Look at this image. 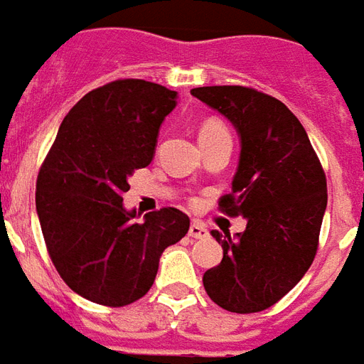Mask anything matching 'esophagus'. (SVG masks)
<instances>
[{"instance_id":"34e87169","label":"esophagus","mask_w":364,"mask_h":364,"mask_svg":"<svg viewBox=\"0 0 364 364\" xmlns=\"http://www.w3.org/2000/svg\"><path fill=\"white\" fill-rule=\"evenodd\" d=\"M188 235L194 237V239H205L210 235V231L203 228V223H200V221H192V225L188 229Z\"/></svg>"}]
</instances>
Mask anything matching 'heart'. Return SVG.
<instances>
[{
	"label": "heart",
	"instance_id": "heart-1",
	"mask_svg": "<svg viewBox=\"0 0 364 364\" xmlns=\"http://www.w3.org/2000/svg\"><path fill=\"white\" fill-rule=\"evenodd\" d=\"M221 135H229V131L228 127H225L219 119H215V117H210V119H205L202 125H200V143Z\"/></svg>",
	"mask_w": 364,
	"mask_h": 364
}]
</instances>
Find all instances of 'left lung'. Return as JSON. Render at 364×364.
I'll use <instances>...</instances> for the list:
<instances>
[{"label": "left lung", "mask_w": 364, "mask_h": 364, "mask_svg": "<svg viewBox=\"0 0 364 364\" xmlns=\"http://www.w3.org/2000/svg\"><path fill=\"white\" fill-rule=\"evenodd\" d=\"M192 95L239 133V166L219 210L247 219L235 237L211 231L223 259L205 270L203 288L223 310H267L300 282L318 252L326 172L306 129L277 97L245 86L194 87Z\"/></svg>", "instance_id": "obj_1"}]
</instances>
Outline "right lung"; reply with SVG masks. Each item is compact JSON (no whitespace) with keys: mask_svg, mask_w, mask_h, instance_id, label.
I'll return each instance as SVG.
<instances>
[{"mask_svg":"<svg viewBox=\"0 0 364 364\" xmlns=\"http://www.w3.org/2000/svg\"><path fill=\"white\" fill-rule=\"evenodd\" d=\"M174 107L176 92L145 80L95 87L64 117L38 170L35 202L46 251L86 300L121 308L143 298L162 251L190 229L176 208L151 211L145 221L123 208L127 178L151 164Z\"/></svg>","mask_w":364,"mask_h":364,"instance_id":"obj_1","label":"right lung"}]
</instances>
